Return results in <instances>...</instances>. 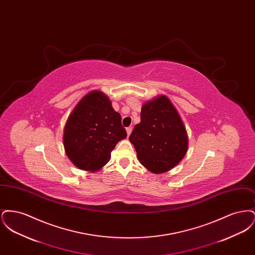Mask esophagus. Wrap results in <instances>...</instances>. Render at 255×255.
<instances>
[{
    "label": "esophagus",
    "instance_id": "esophagus-1",
    "mask_svg": "<svg viewBox=\"0 0 255 255\" xmlns=\"http://www.w3.org/2000/svg\"><path fill=\"white\" fill-rule=\"evenodd\" d=\"M126 132H127V134H128V135H130V133L132 132V126L127 127V128H126Z\"/></svg>",
    "mask_w": 255,
    "mask_h": 255
}]
</instances>
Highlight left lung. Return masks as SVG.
Wrapping results in <instances>:
<instances>
[{"instance_id":"1","label":"left lung","mask_w":255,"mask_h":255,"mask_svg":"<svg viewBox=\"0 0 255 255\" xmlns=\"http://www.w3.org/2000/svg\"><path fill=\"white\" fill-rule=\"evenodd\" d=\"M140 163L153 173L175 167L187 151L188 140L182 120L164 96L145 103L140 122L129 136Z\"/></svg>"}]
</instances>
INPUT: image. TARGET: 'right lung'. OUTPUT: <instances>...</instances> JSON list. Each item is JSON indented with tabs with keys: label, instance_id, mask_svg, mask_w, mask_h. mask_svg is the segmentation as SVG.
<instances>
[{
	"label": "right lung",
	"instance_id": "right-lung-1",
	"mask_svg": "<svg viewBox=\"0 0 255 255\" xmlns=\"http://www.w3.org/2000/svg\"><path fill=\"white\" fill-rule=\"evenodd\" d=\"M126 136L122 116L113 109L108 97L95 91L83 97L69 117L64 147L75 166L97 171L109 161L111 152Z\"/></svg>",
	"mask_w": 255,
	"mask_h": 255
}]
</instances>
